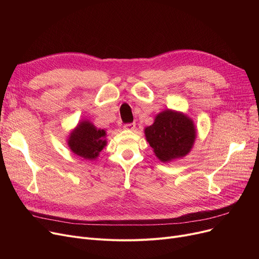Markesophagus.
I'll list each match as a JSON object with an SVG mask.
<instances>
[{
    "label": "esophagus",
    "instance_id": "obj_1",
    "mask_svg": "<svg viewBox=\"0 0 259 259\" xmlns=\"http://www.w3.org/2000/svg\"><path fill=\"white\" fill-rule=\"evenodd\" d=\"M124 128L126 130H133L135 128V124H134V122H131V124H125Z\"/></svg>",
    "mask_w": 259,
    "mask_h": 259
}]
</instances>
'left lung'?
Here are the masks:
<instances>
[{
	"label": "left lung",
	"mask_w": 259,
	"mask_h": 259,
	"mask_svg": "<svg viewBox=\"0 0 259 259\" xmlns=\"http://www.w3.org/2000/svg\"><path fill=\"white\" fill-rule=\"evenodd\" d=\"M145 137L156 157L162 162H169L191 151L196 129L188 115L168 109L158 113L153 124L145 129Z\"/></svg>",
	"instance_id": "obj_1"
}]
</instances>
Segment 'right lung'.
Wrapping results in <instances>:
<instances>
[{"label":"right lung","instance_id":"obj_1","mask_svg":"<svg viewBox=\"0 0 259 259\" xmlns=\"http://www.w3.org/2000/svg\"><path fill=\"white\" fill-rule=\"evenodd\" d=\"M105 139L106 131L104 129H98L89 120H81L68 138V147L74 154L93 160L107 145Z\"/></svg>","mask_w":259,"mask_h":259}]
</instances>
